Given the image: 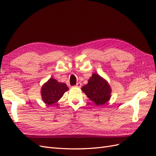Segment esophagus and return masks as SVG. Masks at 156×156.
Listing matches in <instances>:
<instances>
[{
	"label": "esophagus",
	"mask_w": 156,
	"mask_h": 156,
	"mask_svg": "<svg viewBox=\"0 0 156 156\" xmlns=\"http://www.w3.org/2000/svg\"><path fill=\"white\" fill-rule=\"evenodd\" d=\"M81 83H77L76 85L74 86V87H77V88H81Z\"/></svg>",
	"instance_id": "esophagus-1"
}]
</instances>
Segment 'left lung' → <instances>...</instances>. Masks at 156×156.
<instances>
[{"mask_svg": "<svg viewBox=\"0 0 156 156\" xmlns=\"http://www.w3.org/2000/svg\"><path fill=\"white\" fill-rule=\"evenodd\" d=\"M82 91L95 105H101L110 100L112 90L105 79L93 73L88 83L81 88Z\"/></svg>", "mask_w": 156, "mask_h": 156, "instance_id": "1", "label": "left lung"}]
</instances>
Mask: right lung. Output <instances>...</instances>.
I'll return each instance as SVG.
<instances>
[{
	"mask_svg": "<svg viewBox=\"0 0 156 156\" xmlns=\"http://www.w3.org/2000/svg\"><path fill=\"white\" fill-rule=\"evenodd\" d=\"M69 88L66 84L60 83L57 80L50 78L41 88V96L43 101L48 105H52L58 101Z\"/></svg>",
	"mask_w": 156,
	"mask_h": 156,
	"instance_id": "1",
	"label": "right lung"
}]
</instances>
